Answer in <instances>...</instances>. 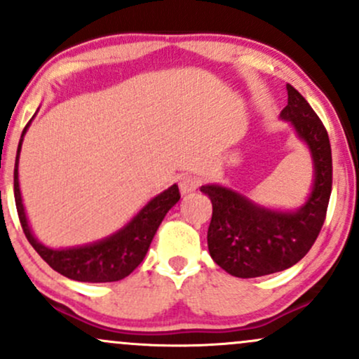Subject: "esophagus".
<instances>
[{
  "mask_svg": "<svg viewBox=\"0 0 359 359\" xmlns=\"http://www.w3.org/2000/svg\"><path fill=\"white\" fill-rule=\"evenodd\" d=\"M199 187V179L194 175H182L179 180V189L182 196H189L192 194L196 189Z\"/></svg>",
  "mask_w": 359,
  "mask_h": 359,
  "instance_id": "esophagus-1",
  "label": "esophagus"
}]
</instances>
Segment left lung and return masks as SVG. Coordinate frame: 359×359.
Masks as SVG:
<instances>
[{
    "label": "left lung",
    "instance_id": "obj_1",
    "mask_svg": "<svg viewBox=\"0 0 359 359\" xmlns=\"http://www.w3.org/2000/svg\"><path fill=\"white\" fill-rule=\"evenodd\" d=\"M288 104L280 118L294 126L312 158L311 192L294 211L257 204L245 194L219 184L201 192L212 203L208 229L209 255L233 277L255 278L294 266L319 236L332 189V156L327 131L297 89L287 84Z\"/></svg>",
    "mask_w": 359,
    "mask_h": 359
}]
</instances>
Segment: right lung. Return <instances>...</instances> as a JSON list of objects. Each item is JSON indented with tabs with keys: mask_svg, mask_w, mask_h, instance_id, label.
I'll return each mask as SVG.
<instances>
[{
	"mask_svg": "<svg viewBox=\"0 0 359 359\" xmlns=\"http://www.w3.org/2000/svg\"><path fill=\"white\" fill-rule=\"evenodd\" d=\"M30 123L25 126L15 160V203L27 240L30 241V245L34 246L36 253L53 270L71 280L89 283H104L118 282V280L128 277L143 262L148 248H150V243L154 240L156 229H158L160 222L163 221L165 214L179 203L180 194L177 184L170 185L165 191L160 192L158 196H155L154 199L148 201L121 229L102 238V240L89 243V245L71 246V248H50V246H45L43 243L36 240L30 224H28L22 192H20V151H22L23 137Z\"/></svg>",
	"mask_w": 359,
	"mask_h": 359,
	"instance_id": "right-lung-1",
	"label": "right lung"
}]
</instances>
